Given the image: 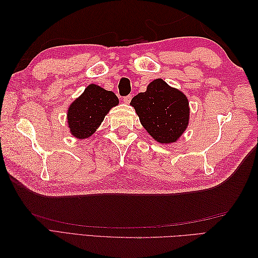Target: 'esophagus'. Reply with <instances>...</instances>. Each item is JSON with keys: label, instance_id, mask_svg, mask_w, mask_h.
<instances>
[{"label": "esophagus", "instance_id": "esophagus-1", "mask_svg": "<svg viewBox=\"0 0 258 258\" xmlns=\"http://www.w3.org/2000/svg\"><path fill=\"white\" fill-rule=\"evenodd\" d=\"M131 100H132V95H127V96H125L123 98V102L126 103V104H128L131 102Z\"/></svg>", "mask_w": 258, "mask_h": 258}]
</instances>
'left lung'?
<instances>
[{"instance_id": "obj_1", "label": "left lung", "mask_w": 258, "mask_h": 258, "mask_svg": "<svg viewBox=\"0 0 258 258\" xmlns=\"http://www.w3.org/2000/svg\"><path fill=\"white\" fill-rule=\"evenodd\" d=\"M131 105L147 133L162 144L175 143L187 128V97L162 79L151 82L144 93L132 98Z\"/></svg>"}]
</instances>
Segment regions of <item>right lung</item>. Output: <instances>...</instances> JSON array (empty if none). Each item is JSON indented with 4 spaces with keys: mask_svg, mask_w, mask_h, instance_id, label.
I'll return each mask as SVG.
<instances>
[{
    "mask_svg": "<svg viewBox=\"0 0 258 258\" xmlns=\"http://www.w3.org/2000/svg\"><path fill=\"white\" fill-rule=\"evenodd\" d=\"M117 104L118 98L112 91L90 84L68 109L71 134L80 140L90 138L101 125L109 109Z\"/></svg>",
    "mask_w": 258,
    "mask_h": 258,
    "instance_id": "add662e5",
    "label": "right lung"
}]
</instances>
